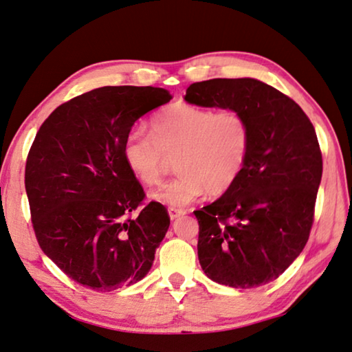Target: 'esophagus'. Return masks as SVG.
<instances>
[{"label": "esophagus", "mask_w": 352, "mask_h": 352, "mask_svg": "<svg viewBox=\"0 0 352 352\" xmlns=\"http://www.w3.org/2000/svg\"><path fill=\"white\" fill-rule=\"evenodd\" d=\"M168 215H170L171 220H176V218L186 215V210L176 209V207H170V209H168Z\"/></svg>", "instance_id": "34e87169"}]
</instances>
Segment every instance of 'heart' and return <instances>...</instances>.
I'll use <instances>...</instances> for the list:
<instances>
[{
	"label": "heart",
	"instance_id": "b5f03b06",
	"mask_svg": "<svg viewBox=\"0 0 352 352\" xmlns=\"http://www.w3.org/2000/svg\"><path fill=\"white\" fill-rule=\"evenodd\" d=\"M251 124L235 111L214 112L187 102H175L153 120V135L132 129L124 138L123 159L143 186L160 181L176 157L175 179L165 182L151 198L170 207L197 201L206 190L221 195L239 181L250 157Z\"/></svg>",
	"mask_w": 352,
	"mask_h": 352
}]
</instances>
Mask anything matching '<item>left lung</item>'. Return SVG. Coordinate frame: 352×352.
<instances>
[{
  "mask_svg": "<svg viewBox=\"0 0 352 352\" xmlns=\"http://www.w3.org/2000/svg\"><path fill=\"white\" fill-rule=\"evenodd\" d=\"M186 101L240 112L251 124L250 157L239 181L195 210L201 268L234 289L268 284L309 240L322 175L314 126L295 101L252 78L195 82Z\"/></svg>",
  "mask_w": 352,
  "mask_h": 352,
  "instance_id": "left-lung-1",
  "label": "left lung"
}]
</instances>
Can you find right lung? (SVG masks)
<instances>
[{
	"instance_id": "right-lung-1",
	"label": "right lung",
	"mask_w": 352,
	"mask_h": 352,
	"mask_svg": "<svg viewBox=\"0 0 352 352\" xmlns=\"http://www.w3.org/2000/svg\"><path fill=\"white\" fill-rule=\"evenodd\" d=\"M171 100L159 87H100L63 102L28 154L25 186L40 248L68 278L96 292L142 280L170 226L123 159L138 118Z\"/></svg>"
}]
</instances>
